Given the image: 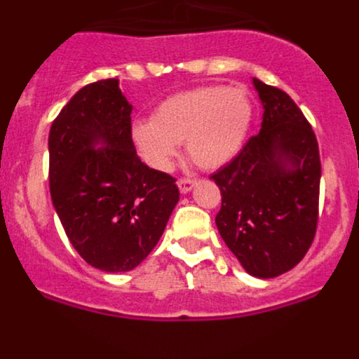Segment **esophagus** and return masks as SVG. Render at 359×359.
I'll return each mask as SVG.
<instances>
[{
    "instance_id": "obj_1",
    "label": "esophagus",
    "mask_w": 359,
    "mask_h": 359,
    "mask_svg": "<svg viewBox=\"0 0 359 359\" xmlns=\"http://www.w3.org/2000/svg\"><path fill=\"white\" fill-rule=\"evenodd\" d=\"M194 185H196V182L194 180H190V177H180V180H177V187H180V190H182V194L190 192Z\"/></svg>"
}]
</instances>
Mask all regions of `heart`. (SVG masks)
<instances>
[{"instance_id": "heart-1", "label": "heart", "mask_w": 359, "mask_h": 359, "mask_svg": "<svg viewBox=\"0 0 359 359\" xmlns=\"http://www.w3.org/2000/svg\"><path fill=\"white\" fill-rule=\"evenodd\" d=\"M252 115V100L244 90L205 86L165 98L152 111L151 122L133 126V142L158 170L169 169L180 144H185L198 167L215 170L237 156Z\"/></svg>"}]
</instances>
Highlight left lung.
<instances>
[{
	"mask_svg": "<svg viewBox=\"0 0 359 359\" xmlns=\"http://www.w3.org/2000/svg\"><path fill=\"white\" fill-rule=\"evenodd\" d=\"M264 116L230 163L210 180L221 190L217 230L250 275L271 278L302 261L318 226L316 135L286 91L253 79Z\"/></svg>",
	"mask_w": 359,
	"mask_h": 359,
	"instance_id": "left-lung-1",
	"label": "left lung"
}]
</instances>
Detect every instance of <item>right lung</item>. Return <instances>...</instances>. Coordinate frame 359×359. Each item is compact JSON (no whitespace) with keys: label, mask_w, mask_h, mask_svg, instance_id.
Wrapping results in <instances>:
<instances>
[{"label":"right lung","mask_w":359,"mask_h":359,"mask_svg":"<svg viewBox=\"0 0 359 359\" xmlns=\"http://www.w3.org/2000/svg\"><path fill=\"white\" fill-rule=\"evenodd\" d=\"M131 104L118 79L73 95L50 128V194L69 243L93 268L118 273L152 252L180 190L136 154ZM108 145L93 149L95 143Z\"/></svg>","instance_id":"add662e5"}]
</instances>
